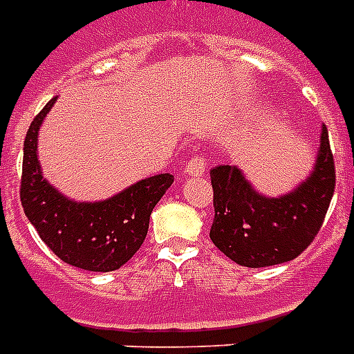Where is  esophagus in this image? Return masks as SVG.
Segmentation results:
<instances>
[{"instance_id": "esophagus-1", "label": "esophagus", "mask_w": 354, "mask_h": 354, "mask_svg": "<svg viewBox=\"0 0 354 354\" xmlns=\"http://www.w3.org/2000/svg\"><path fill=\"white\" fill-rule=\"evenodd\" d=\"M204 170H206V159L203 156H193L185 163V172L189 176H203Z\"/></svg>"}]
</instances>
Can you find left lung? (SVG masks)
<instances>
[{"label": "left lung", "mask_w": 354, "mask_h": 354, "mask_svg": "<svg viewBox=\"0 0 354 354\" xmlns=\"http://www.w3.org/2000/svg\"><path fill=\"white\" fill-rule=\"evenodd\" d=\"M210 178L216 212L210 238L217 250L250 268L292 261L315 240L334 195L336 169L328 131L323 127L311 176L289 195H259L230 165L214 167Z\"/></svg>", "instance_id": "left-lung-1"}]
</instances>
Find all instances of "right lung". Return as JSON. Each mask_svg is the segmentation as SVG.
I'll use <instances>...</instances> for the list:
<instances>
[{"label":"right lung","mask_w":354,"mask_h":354,"mask_svg":"<svg viewBox=\"0 0 354 354\" xmlns=\"http://www.w3.org/2000/svg\"><path fill=\"white\" fill-rule=\"evenodd\" d=\"M56 97L33 118L24 140L20 201L39 236L64 263L82 270L112 272L124 266L148 234L151 210L174 176L157 174L140 180L103 203L65 198L41 174L37 133Z\"/></svg>","instance_id":"add662e5"}]
</instances>
